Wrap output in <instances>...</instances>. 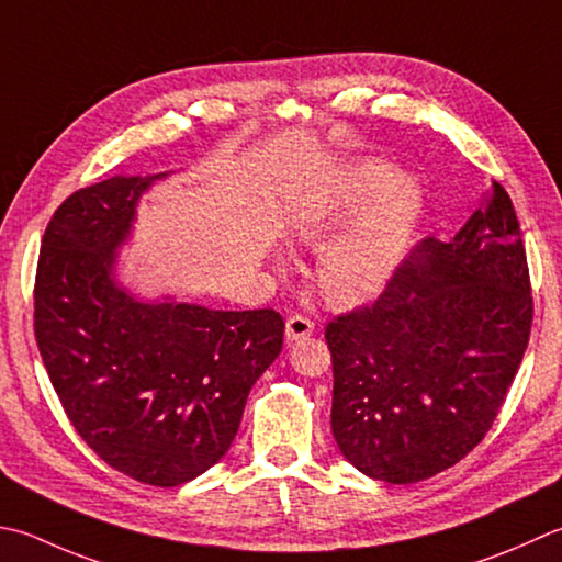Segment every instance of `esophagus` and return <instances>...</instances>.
Here are the masks:
<instances>
[{
	"instance_id": "1",
	"label": "esophagus",
	"mask_w": 562,
	"mask_h": 562,
	"mask_svg": "<svg viewBox=\"0 0 562 562\" xmlns=\"http://www.w3.org/2000/svg\"><path fill=\"white\" fill-rule=\"evenodd\" d=\"M314 334V322L310 316L304 314H294L288 318V326H284V336L292 344V340H302V338H310Z\"/></svg>"
}]
</instances>
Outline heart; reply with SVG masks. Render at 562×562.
<instances>
[{
  "label": "heart",
  "instance_id": "obj_1",
  "mask_svg": "<svg viewBox=\"0 0 562 562\" xmlns=\"http://www.w3.org/2000/svg\"><path fill=\"white\" fill-rule=\"evenodd\" d=\"M422 209V192L404 172L387 175L380 162L362 160L328 180L294 216V236L326 246L318 284L336 304H358L382 292L397 270Z\"/></svg>",
  "mask_w": 562,
  "mask_h": 562
}]
</instances>
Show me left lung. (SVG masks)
I'll list each match as a JSON object with an SVG mask.
<instances>
[{"label": "left lung", "mask_w": 562, "mask_h": 562, "mask_svg": "<svg viewBox=\"0 0 562 562\" xmlns=\"http://www.w3.org/2000/svg\"><path fill=\"white\" fill-rule=\"evenodd\" d=\"M531 322L519 218L492 182L453 240H426L375 302L328 322L340 453L392 485L460 463L497 419Z\"/></svg>", "instance_id": "8db88e82"}]
</instances>
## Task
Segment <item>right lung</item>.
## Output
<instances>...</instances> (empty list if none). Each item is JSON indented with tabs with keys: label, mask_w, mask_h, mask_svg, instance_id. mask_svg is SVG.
<instances>
[{
	"label": "right lung",
	"mask_w": 562,
	"mask_h": 562,
	"mask_svg": "<svg viewBox=\"0 0 562 562\" xmlns=\"http://www.w3.org/2000/svg\"><path fill=\"white\" fill-rule=\"evenodd\" d=\"M150 178L72 192L43 234L33 334L82 441L143 485L178 487L224 458L248 392L280 356L274 310L143 304L112 280Z\"/></svg>",
	"instance_id": "right-lung-1"
}]
</instances>
